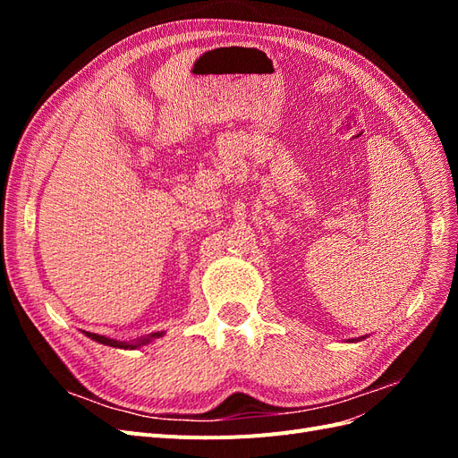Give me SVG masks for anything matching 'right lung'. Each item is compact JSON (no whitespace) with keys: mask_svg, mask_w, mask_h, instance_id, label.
Wrapping results in <instances>:
<instances>
[{"mask_svg":"<svg viewBox=\"0 0 458 458\" xmlns=\"http://www.w3.org/2000/svg\"><path fill=\"white\" fill-rule=\"evenodd\" d=\"M86 335L91 338V340H95V342H99V344H105V345H113V348H123V350H133V348H137V345H141V344H147L150 338H158V336H162V332H155V335H150L148 338H143V340H140V342H135V344H128V342H116V340H110V338H105V336H99V335H91V332H86Z\"/></svg>","mask_w":458,"mask_h":458,"instance_id":"1","label":"right lung"}]
</instances>
